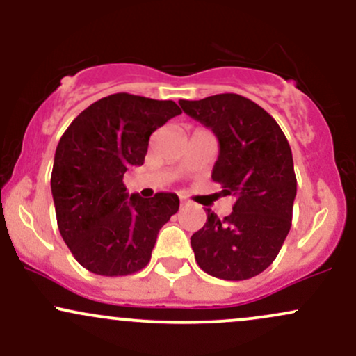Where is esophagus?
Wrapping results in <instances>:
<instances>
[{
  "label": "esophagus",
  "instance_id": "obj_1",
  "mask_svg": "<svg viewBox=\"0 0 356 356\" xmlns=\"http://www.w3.org/2000/svg\"><path fill=\"white\" fill-rule=\"evenodd\" d=\"M187 204H189V201H187L186 197H181V206L184 207V206H187Z\"/></svg>",
  "mask_w": 356,
  "mask_h": 356
}]
</instances>
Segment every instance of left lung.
Returning <instances> with one entry per match:
<instances>
[{"instance_id":"8db88e82","label":"left lung","mask_w":356,"mask_h":356,"mask_svg":"<svg viewBox=\"0 0 356 356\" xmlns=\"http://www.w3.org/2000/svg\"><path fill=\"white\" fill-rule=\"evenodd\" d=\"M179 105L218 137L212 181L236 199L224 219L207 209L206 224L191 238L195 261L220 280L257 276L276 259L291 227L296 197L291 147L275 118L246 97L219 93Z\"/></svg>"}]
</instances>
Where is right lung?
<instances>
[{"instance_id":"right-lung-1","label":"right lung","mask_w":356,"mask_h":356,"mask_svg":"<svg viewBox=\"0 0 356 356\" xmlns=\"http://www.w3.org/2000/svg\"><path fill=\"white\" fill-rule=\"evenodd\" d=\"M182 113L172 100L113 93L85 108L61 136L51 170L56 222L88 271L127 276L150 261L159 231L179 197L129 195L124 174L142 165L152 132Z\"/></svg>"}]
</instances>
